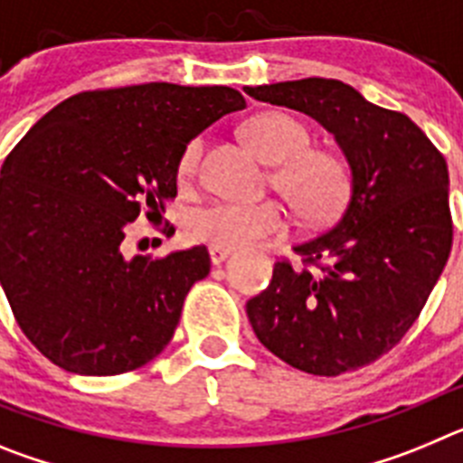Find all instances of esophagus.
<instances>
[{
	"label": "esophagus",
	"instance_id": "esophagus-1",
	"mask_svg": "<svg viewBox=\"0 0 463 463\" xmlns=\"http://www.w3.org/2000/svg\"><path fill=\"white\" fill-rule=\"evenodd\" d=\"M232 252H234L232 248H220V245H211V248H208V255H211L213 267H220V264H222V261L227 260Z\"/></svg>",
	"mask_w": 463,
	"mask_h": 463
}]
</instances>
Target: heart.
<instances>
[{"mask_svg": "<svg viewBox=\"0 0 463 463\" xmlns=\"http://www.w3.org/2000/svg\"><path fill=\"white\" fill-rule=\"evenodd\" d=\"M245 138L267 165H278L271 181L304 218L322 220L338 208L345 196L347 171L336 155L310 150V134L294 116L269 110L245 125ZM202 141L194 138L181 155V178L194 171ZM289 215L276 199L261 202H213L196 208L185 220V236L192 243L245 248L280 236Z\"/></svg>", "mask_w": 463, "mask_h": 463, "instance_id": "heart-1", "label": "heart"}]
</instances>
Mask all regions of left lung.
I'll return each mask as SVG.
<instances>
[{
  "mask_svg": "<svg viewBox=\"0 0 463 463\" xmlns=\"http://www.w3.org/2000/svg\"><path fill=\"white\" fill-rule=\"evenodd\" d=\"M243 90L320 122L350 169L338 218L292 248L304 267L278 261L271 285L245 304L252 331L306 373L366 366L403 338L443 273L452 248L448 165L411 118L341 80Z\"/></svg>",
  "mask_w": 463,
  "mask_h": 463,
  "instance_id": "obj_1",
  "label": "left lung"
}]
</instances>
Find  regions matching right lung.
Returning a JSON list of instances; mask_svg holds the SVG:
<instances>
[{
    "mask_svg": "<svg viewBox=\"0 0 463 463\" xmlns=\"http://www.w3.org/2000/svg\"><path fill=\"white\" fill-rule=\"evenodd\" d=\"M243 94L146 83L73 94L48 110L0 171V282L23 334L79 375L157 357L183 301L208 276L206 248L125 257L127 222L165 211L187 143Z\"/></svg>",
    "mask_w": 463,
    "mask_h": 463,
    "instance_id": "add662e5",
    "label": "right lung"
}]
</instances>
